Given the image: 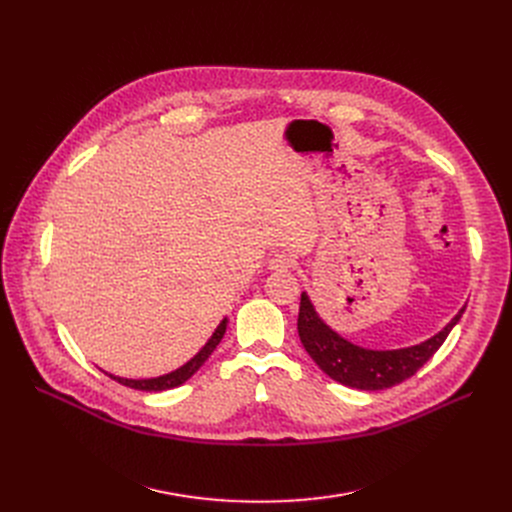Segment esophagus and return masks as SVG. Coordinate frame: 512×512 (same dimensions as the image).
Segmentation results:
<instances>
[{"mask_svg": "<svg viewBox=\"0 0 512 512\" xmlns=\"http://www.w3.org/2000/svg\"><path fill=\"white\" fill-rule=\"evenodd\" d=\"M292 267H294V259L284 253L272 257V261H270V270H274V272H288V270H292Z\"/></svg>", "mask_w": 512, "mask_h": 512, "instance_id": "esophagus-1", "label": "esophagus"}]
</instances>
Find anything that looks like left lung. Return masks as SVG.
Listing matches in <instances>:
<instances>
[{
	"label": "left lung",
	"mask_w": 512,
	"mask_h": 512,
	"mask_svg": "<svg viewBox=\"0 0 512 512\" xmlns=\"http://www.w3.org/2000/svg\"><path fill=\"white\" fill-rule=\"evenodd\" d=\"M463 313L465 307L450 319V324H446L436 336L427 338L425 342L396 348V351H371V348L357 346L334 332L317 315L309 294L303 292L297 328L305 351L321 371L348 388L373 392L392 388L415 375L434 357L450 330L459 324Z\"/></svg>",
	"instance_id": "obj_1"
}]
</instances>
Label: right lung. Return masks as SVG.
I'll return each instance as SVG.
<instances>
[{
  "label": "right lung",
  "mask_w": 512,
  "mask_h": 512,
  "mask_svg": "<svg viewBox=\"0 0 512 512\" xmlns=\"http://www.w3.org/2000/svg\"><path fill=\"white\" fill-rule=\"evenodd\" d=\"M226 326H228V319L224 317L220 321V326L215 328L213 336L205 342L201 351L191 361L184 363L182 367H178L176 371H170L166 375H159V378H149V380H128V378H118V375H112V373H107V375H110L112 380H116L122 386H128V388H134V390H143V392H161V390L176 388V386L184 384L188 378H191V375H195L199 371V367L209 359V355L215 351V346H218L220 340L224 338Z\"/></svg>",
  "instance_id": "1"
}]
</instances>
